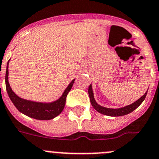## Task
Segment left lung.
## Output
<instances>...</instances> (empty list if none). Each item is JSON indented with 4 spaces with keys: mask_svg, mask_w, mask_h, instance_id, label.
I'll return each instance as SVG.
<instances>
[{
    "mask_svg": "<svg viewBox=\"0 0 159 159\" xmlns=\"http://www.w3.org/2000/svg\"><path fill=\"white\" fill-rule=\"evenodd\" d=\"M147 92L144 94V95L141 97L138 100H137L135 102L132 103L131 105H129V106H125V107L120 108V109H109V108H106L103 107V106H99L98 103L95 102V98H94V95L93 92H92V84H90L89 87V98H90V102L92 106H93L94 109L96 111H98V112L102 114H104V115L109 116H124L127 115V114L130 113L131 112H133L134 109H136L141 103L143 102L144 99H145V97L147 95Z\"/></svg>",
    "mask_w": 159,
    "mask_h": 159,
    "instance_id": "left-lung-1",
    "label": "left lung"
}]
</instances>
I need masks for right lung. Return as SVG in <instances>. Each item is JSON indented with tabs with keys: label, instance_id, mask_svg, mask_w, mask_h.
<instances>
[{
	"label": "right lung",
	"instance_id": "1",
	"mask_svg": "<svg viewBox=\"0 0 159 159\" xmlns=\"http://www.w3.org/2000/svg\"><path fill=\"white\" fill-rule=\"evenodd\" d=\"M10 61V60H9ZM8 62L7 64L5 75V84L6 90H7L8 96L15 107L18 109L19 112H22L25 115L28 116L32 118L40 120H49L57 116L64 109L66 103V98L73 86L75 79L72 80L71 82L69 84L67 89L63 93L62 96L57 101L50 103L35 102L29 101V100L23 99L18 95H15V92L11 90V86L8 82Z\"/></svg>",
	"mask_w": 159,
	"mask_h": 159
}]
</instances>
